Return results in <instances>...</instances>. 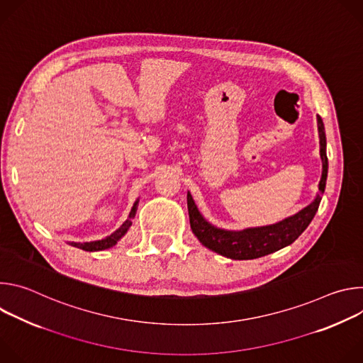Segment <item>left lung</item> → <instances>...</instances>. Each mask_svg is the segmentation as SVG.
I'll return each mask as SVG.
<instances>
[{
  "instance_id": "left-lung-1",
  "label": "left lung",
  "mask_w": 363,
  "mask_h": 363,
  "mask_svg": "<svg viewBox=\"0 0 363 363\" xmlns=\"http://www.w3.org/2000/svg\"><path fill=\"white\" fill-rule=\"evenodd\" d=\"M318 128L320 138V157L323 164L322 179L319 184L320 194L325 192L326 178H328V157H326V135L322 118L318 115ZM322 196L318 195L316 199L307 205L306 208L289 217L277 224L247 228L242 231H225L216 228L210 223H206L199 214L196 205L188 192V214L191 230L195 237L205 245L224 257L233 258V260H252L274 252L289 244H291L297 237L312 223L320 203Z\"/></svg>"
}]
</instances>
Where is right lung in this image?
<instances>
[{"instance_id": "obj_1", "label": "right lung", "mask_w": 363, "mask_h": 363, "mask_svg": "<svg viewBox=\"0 0 363 363\" xmlns=\"http://www.w3.org/2000/svg\"><path fill=\"white\" fill-rule=\"evenodd\" d=\"M136 206H138V201L133 203V208L129 214V218L125 221V224L119 230H116L113 234H111L109 237L99 240V241H91V242H82V244L80 242H72V245L77 247V248H82L84 251H100V250H106V248L113 247L126 234L128 228L132 225L130 218H133L135 214H136Z\"/></svg>"}]
</instances>
